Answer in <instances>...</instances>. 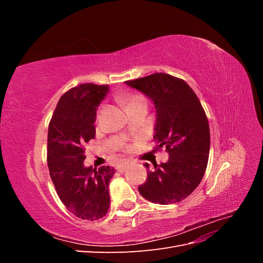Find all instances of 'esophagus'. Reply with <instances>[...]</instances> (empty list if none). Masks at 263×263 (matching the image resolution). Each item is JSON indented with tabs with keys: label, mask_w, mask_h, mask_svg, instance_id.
<instances>
[{
	"label": "esophagus",
	"mask_w": 263,
	"mask_h": 263,
	"mask_svg": "<svg viewBox=\"0 0 263 263\" xmlns=\"http://www.w3.org/2000/svg\"><path fill=\"white\" fill-rule=\"evenodd\" d=\"M128 165H129V162H123L121 164H118L116 169L118 172H124L127 168H128Z\"/></svg>",
	"instance_id": "esophagus-1"
}]
</instances>
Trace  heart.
<instances>
[{
	"instance_id": "1",
	"label": "heart",
	"mask_w": 263,
	"mask_h": 263,
	"mask_svg": "<svg viewBox=\"0 0 263 263\" xmlns=\"http://www.w3.org/2000/svg\"><path fill=\"white\" fill-rule=\"evenodd\" d=\"M122 100L125 102L127 107L135 104V103H138L140 101H145V98L140 94H124L122 95Z\"/></svg>"
}]
</instances>
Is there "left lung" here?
I'll list each match as a JSON object with an SVG mask.
<instances>
[{"instance_id":"left-lung-1","label":"left lung","mask_w":263,"mask_h":263,"mask_svg":"<svg viewBox=\"0 0 263 263\" xmlns=\"http://www.w3.org/2000/svg\"><path fill=\"white\" fill-rule=\"evenodd\" d=\"M126 84L154 101L155 150L169 153L168 161L147 171L139 193L161 205L181 202L200 184L208 166L211 138L205 110L195 92L177 77L156 72Z\"/></svg>"}]
</instances>
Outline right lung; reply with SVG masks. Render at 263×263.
<instances>
[{
    "label": "right lung",
    "instance_id": "1",
    "mask_svg": "<svg viewBox=\"0 0 263 263\" xmlns=\"http://www.w3.org/2000/svg\"><path fill=\"white\" fill-rule=\"evenodd\" d=\"M108 85L83 83L60 98L48 126L47 163L57 194L69 212L86 220L105 216L109 209L112 166L83 165L84 145L95 137L97 107Z\"/></svg>",
    "mask_w": 263,
    "mask_h": 263
}]
</instances>
